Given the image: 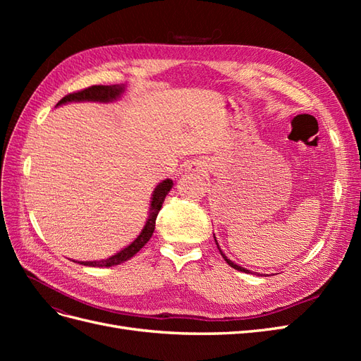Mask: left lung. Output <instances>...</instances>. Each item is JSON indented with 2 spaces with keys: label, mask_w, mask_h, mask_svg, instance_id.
<instances>
[{
  "label": "left lung",
  "mask_w": 361,
  "mask_h": 361,
  "mask_svg": "<svg viewBox=\"0 0 361 361\" xmlns=\"http://www.w3.org/2000/svg\"><path fill=\"white\" fill-rule=\"evenodd\" d=\"M214 238H215V235H214ZM215 243H216V239H215ZM216 247H218V250H220V253H221V256L224 257V260L227 262V264L228 265H231L232 268H235V269H238V271H243V272H247V274H255V272H251L250 269H245V268H243V267H239V265H236L235 264V262H232L231 259H227V256L223 253V251H221V248H220V245H218V243H216Z\"/></svg>",
  "instance_id": "obj_1"
}]
</instances>
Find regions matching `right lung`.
Listing matches in <instances>:
<instances>
[{"instance_id":"1","label":"right lung","mask_w":361,"mask_h":361,"mask_svg":"<svg viewBox=\"0 0 361 361\" xmlns=\"http://www.w3.org/2000/svg\"><path fill=\"white\" fill-rule=\"evenodd\" d=\"M125 92V85L123 84H114V85H92V87H87L84 90L80 92H75V93H69L68 96H64L63 99L57 104H68V102H111L118 99L122 93ZM173 187V180L171 179H166L162 180L159 185H157V188L152 194V202H150V207H149V216H147V221L143 227V231L141 233L135 238L134 243H130L128 247H125L122 251H118V253L113 255L111 257L108 259H102V260H93V262H78L81 265L85 267H114L122 264L125 260H129L133 256H135L138 251L143 248L149 239L154 235L155 231V223H157V216L158 212L162 207L164 199H166V195L170 192Z\"/></svg>"}]
</instances>
